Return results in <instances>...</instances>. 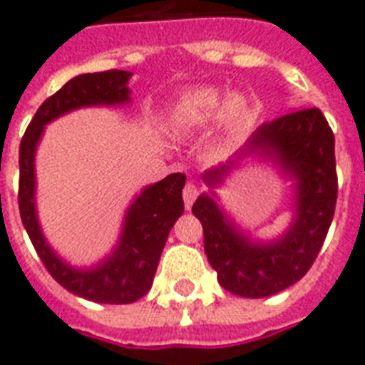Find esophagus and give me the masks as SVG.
<instances>
[{
    "mask_svg": "<svg viewBox=\"0 0 365 365\" xmlns=\"http://www.w3.org/2000/svg\"><path fill=\"white\" fill-rule=\"evenodd\" d=\"M198 197V189L195 183H187L185 187H183V202H185V210H191L192 202L195 198Z\"/></svg>",
    "mask_w": 365,
    "mask_h": 365,
    "instance_id": "obj_1",
    "label": "esophagus"
}]
</instances>
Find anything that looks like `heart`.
<instances>
[{"label":"heart","mask_w":365,"mask_h":365,"mask_svg":"<svg viewBox=\"0 0 365 365\" xmlns=\"http://www.w3.org/2000/svg\"><path fill=\"white\" fill-rule=\"evenodd\" d=\"M220 113V122L228 128L240 125L250 115L249 98L240 93L222 94L213 87L187 91L173 107L168 124L174 133H187L211 122Z\"/></svg>","instance_id":"obj_1"}]
</instances>
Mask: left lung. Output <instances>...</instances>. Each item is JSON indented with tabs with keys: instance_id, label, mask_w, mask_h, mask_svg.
Instances as JSON below:
<instances>
[{
	"instance_id": "1",
	"label": "left lung",
	"mask_w": 365,
	"mask_h": 365,
	"mask_svg": "<svg viewBox=\"0 0 365 365\" xmlns=\"http://www.w3.org/2000/svg\"><path fill=\"white\" fill-rule=\"evenodd\" d=\"M271 160L294 182V219L274 240H258L235 225L215 189L245 158ZM210 191L192 204L204 228V250L226 292L262 299L304 277L319 254L338 198L334 133L319 109L287 113L265 122L226 163L204 173Z\"/></svg>"
}]
</instances>
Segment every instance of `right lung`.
I'll list each match as a JSON object with an SVG mask.
<instances>
[{"instance_id": "right-lung-1", "label": "right lung", "mask_w": 365, "mask_h": 365, "mask_svg": "<svg viewBox=\"0 0 365 365\" xmlns=\"http://www.w3.org/2000/svg\"><path fill=\"white\" fill-rule=\"evenodd\" d=\"M130 78L125 70L76 76L38 107L20 143L18 204L24 228L51 277L73 295L100 304H131L150 292L168 232L183 213L185 176L174 173L146 185L125 210L115 249L91 267H73L51 249L38 222L35 155L44 128L55 118L81 107L130 103Z\"/></svg>"}]
</instances>
